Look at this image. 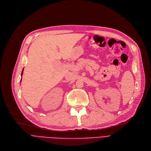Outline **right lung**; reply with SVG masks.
Masks as SVG:
<instances>
[{
	"instance_id": "1",
	"label": "right lung",
	"mask_w": 151,
	"mask_h": 151,
	"mask_svg": "<svg viewBox=\"0 0 151 151\" xmlns=\"http://www.w3.org/2000/svg\"><path fill=\"white\" fill-rule=\"evenodd\" d=\"M23 71H22V73H21V75H23Z\"/></svg>"
}]
</instances>
